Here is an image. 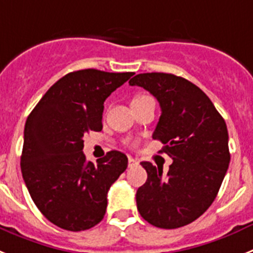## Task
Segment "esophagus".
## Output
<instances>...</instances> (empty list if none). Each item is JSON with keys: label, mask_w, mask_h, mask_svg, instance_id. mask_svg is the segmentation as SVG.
Wrapping results in <instances>:
<instances>
[{"label": "esophagus", "mask_w": 253, "mask_h": 253, "mask_svg": "<svg viewBox=\"0 0 253 253\" xmlns=\"http://www.w3.org/2000/svg\"><path fill=\"white\" fill-rule=\"evenodd\" d=\"M137 164H139V160L136 159V158H132V157L128 158V167H129V168H132V167L137 166Z\"/></svg>", "instance_id": "esophagus-1"}]
</instances>
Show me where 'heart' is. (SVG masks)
Returning <instances> with one entry per match:
<instances>
[{"label":"heart","mask_w":253,"mask_h":253,"mask_svg":"<svg viewBox=\"0 0 253 253\" xmlns=\"http://www.w3.org/2000/svg\"><path fill=\"white\" fill-rule=\"evenodd\" d=\"M145 98H148V96H146V95H137V96H135V98H133V100H132V102H136V100H141V99H145Z\"/></svg>","instance_id":"1"}]
</instances>
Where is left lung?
<instances>
[{
  "label": "left lung",
  "instance_id": "1",
  "mask_svg": "<svg viewBox=\"0 0 253 253\" xmlns=\"http://www.w3.org/2000/svg\"><path fill=\"white\" fill-rule=\"evenodd\" d=\"M141 86L159 102L162 114L154 140L173 159L163 167L142 162L148 179L136 192L140 215L151 225L175 229L196 220L211 205L230 162L225 121L203 90L172 74L136 75Z\"/></svg>",
  "mask_w": 253,
  "mask_h": 253
}]
</instances>
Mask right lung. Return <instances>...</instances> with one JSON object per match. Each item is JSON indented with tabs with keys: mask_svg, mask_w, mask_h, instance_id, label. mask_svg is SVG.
Here are the masks:
<instances>
[{
	"mask_svg": "<svg viewBox=\"0 0 253 253\" xmlns=\"http://www.w3.org/2000/svg\"><path fill=\"white\" fill-rule=\"evenodd\" d=\"M132 75L70 72L48 89L26 120L23 178L39 211L57 227L80 232L104 218L107 193L128 159L112 150L94 166L83 153L84 135L103 128L105 99Z\"/></svg>",
	"mask_w": 253,
	"mask_h": 253,
	"instance_id": "add662e5",
	"label": "right lung"
}]
</instances>
